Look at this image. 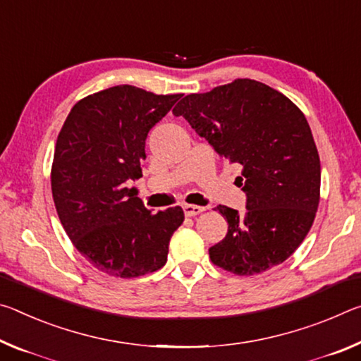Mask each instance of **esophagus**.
Wrapping results in <instances>:
<instances>
[{
    "instance_id": "esophagus-1",
    "label": "esophagus",
    "mask_w": 361,
    "mask_h": 361,
    "mask_svg": "<svg viewBox=\"0 0 361 361\" xmlns=\"http://www.w3.org/2000/svg\"><path fill=\"white\" fill-rule=\"evenodd\" d=\"M204 211L203 206H197V204H184V212L187 217H193V216H198L202 214Z\"/></svg>"
}]
</instances>
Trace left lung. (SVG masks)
Listing matches in <instances>:
<instances>
[{
	"instance_id": "left-lung-1",
	"label": "left lung",
	"mask_w": 361,
	"mask_h": 361,
	"mask_svg": "<svg viewBox=\"0 0 361 361\" xmlns=\"http://www.w3.org/2000/svg\"><path fill=\"white\" fill-rule=\"evenodd\" d=\"M230 163H238L246 211L219 204L226 238L209 247L217 267L250 276L285 262L320 203V157L302 111L274 87L238 78L188 94L173 109Z\"/></svg>"
}]
</instances>
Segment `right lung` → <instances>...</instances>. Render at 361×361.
<instances>
[{
	"label": "right lung",
	"mask_w": 361,
	"mask_h": 361,
	"mask_svg": "<svg viewBox=\"0 0 361 361\" xmlns=\"http://www.w3.org/2000/svg\"><path fill=\"white\" fill-rule=\"evenodd\" d=\"M180 97L109 87L76 102L57 135L51 188L59 219L99 271L135 279L168 261L184 211L152 212L129 184L142 177L147 134Z\"/></svg>",
	"instance_id": "add662e5"
}]
</instances>
